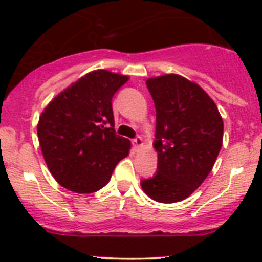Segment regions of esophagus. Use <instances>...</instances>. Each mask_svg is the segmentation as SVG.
<instances>
[{"label": "esophagus", "mask_w": 262, "mask_h": 262, "mask_svg": "<svg viewBox=\"0 0 262 262\" xmlns=\"http://www.w3.org/2000/svg\"><path fill=\"white\" fill-rule=\"evenodd\" d=\"M133 146L136 147V150H140V148L143 146L142 138H141V137H137L136 140H133Z\"/></svg>", "instance_id": "34e87169"}]
</instances>
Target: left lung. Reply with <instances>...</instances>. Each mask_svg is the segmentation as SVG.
Listing matches in <instances>:
<instances>
[{"mask_svg": "<svg viewBox=\"0 0 262 262\" xmlns=\"http://www.w3.org/2000/svg\"><path fill=\"white\" fill-rule=\"evenodd\" d=\"M146 84L157 111L158 172L141 187L155 201L179 202L213 169L222 147L223 120L204 89L181 75H159Z\"/></svg>", "mask_w": 262, "mask_h": 262, "instance_id": "8db88e82", "label": "left lung"}]
</instances>
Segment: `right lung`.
<instances>
[{
    "instance_id": "right-lung-1",
    "label": "right lung",
    "mask_w": 262,
    "mask_h": 262,
    "mask_svg": "<svg viewBox=\"0 0 262 262\" xmlns=\"http://www.w3.org/2000/svg\"><path fill=\"white\" fill-rule=\"evenodd\" d=\"M128 75L94 70L52 99L37 122L48 169L63 188L93 193L110 181L130 141L115 133L112 98ZM110 124L111 128L106 125Z\"/></svg>"
}]
</instances>
